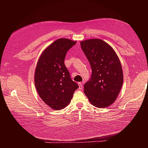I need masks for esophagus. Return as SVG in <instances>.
Listing matches in <instances>:
<instances>
[{
    "mask_svg": "<svg viewBox=\"0 0 148 148\" xmlns=\"http://www.w3.org/2000/svg\"><path fill=\"white\" fill-rule=\"evenodd\" d=\"M78 84V85H79V89H83V85H82V83H80V82H79Z\"/></svg>",
    "mask_w": 148,
    "mask_h": 148,
    "instance_id": "1",
    "label": "esophagus"
}]
</instances>
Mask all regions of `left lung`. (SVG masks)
I'll return each mask as SVG.
<instances>
[{
	"instance_id": "obj_1",
	"label": "left lung",
	"mask_w": 148,
	"mask_h": 148,
	"mask_svg": "<svg viewBox=\"0 0 148 148\" xmlns=\"http://www.w3.org/2000/svg\"><path fill=\"white\" fill-rule=\"evenodd\" d=\"M80 44L92 70L91 78L84 84V92L94 106L108 107L117 99L123 84L119 57L112 47L101 39L85 40Z\"/></svg>"
}]
</instances>
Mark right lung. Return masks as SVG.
Returning a JSON list of instances; mask_svg holds the SVG:
<instances>
[{"label":"right lung","instance_id":"add662e5","mask_svg":"<svg viewBox=\"0 0 148 148\" xmlns=\"http://www.w3.org/2000/svg\"><path fill=\"white\" fill-rule=\"evenodd\" d=\"M77 43L60 38L44 51L36 65L34 84L41 99L51 108L60 110L69 104L78 85L71 79L64 64L66 54Z\"/></svg>","mask_w":148,"mask_h":148}]
</instances>
